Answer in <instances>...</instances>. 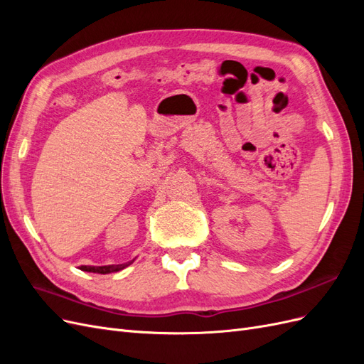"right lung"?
Here are the masks:
<instances>
[{"label":"right lung","mask_w":364,"mask_h":364,"mask_svg":"<svg viewBox=\"0 0 364 364\" xmlns=\"http://www.w3.org/2000/svg\"><path fill=\"white\" fill-rule=\"evenodd\" d=\"M134 261H129L124 264H117V266H80V270L83 272H92V273H112V272H118V270H123L124 267H127L129 264H132Z\"/></svg>","instance_id":"obj_1"}]
</instances>
